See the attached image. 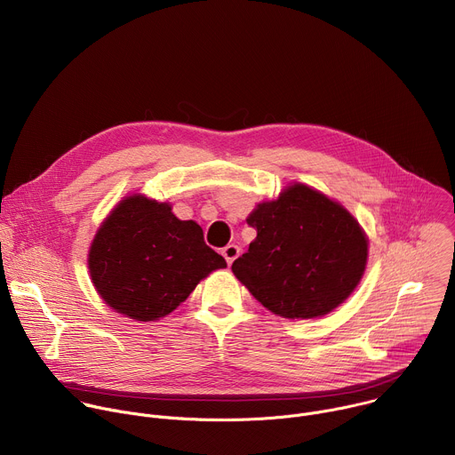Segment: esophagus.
Returning <instances> with one entry per match:
<instances>
[{"instance_id": "esophagus-1", "label": "esophagus", "mask_w": 455, "mask_h": 455, "mask_svg": "<svg viewBox=\"0 0 455 455\" xmlns=\"http://www.w3.org/2000/svg\"><path fill=\"white\" fill-rule=\"evenodd\" d=\"M221 253H223V257L227 259V263L230 267L234 263V259L239 255V246L237 244H227Z\"/></svg>"}]
</instances>
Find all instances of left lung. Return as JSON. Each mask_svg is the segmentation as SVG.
Returning <instances> with one entry per match:
<instances>
[{"label": "left lung", "instance_id": "1", "mask_svg": "<svg viewBox=\"0 0 455 455\" xmlns=\"http://www.w3.org/2000/svg\"><path fill=\"white\" fill-rule=\"evenodd\" d=\"M246 223L257 230L232 272L272 313L316 318L339 307L363 277L369 239L339 202L304 183L261 202Z\"/></svg>", "mask_w": 455, "mask_h": 455}]
</instances>
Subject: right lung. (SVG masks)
I'll return each mask as SVG.
<instances>
[{"label":"right lung","instance_id":"add662e5","mask_svg":"<svg viewBox=\"0 0 455 455\" xmlns=\"http://www.w3.org/2000/svg\"><path fill=\"white\" fill-rule=\"evenodd\" d=\"M225 259L204 241L196 221H181L171 204L132 194L100 223L88 270L102 300L124 316L153 322L174 311Z\"/></svg>","mask_w":455,"mask_h":455}]
</instances>
